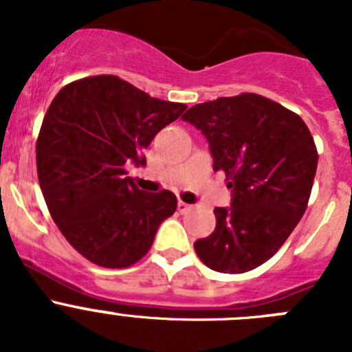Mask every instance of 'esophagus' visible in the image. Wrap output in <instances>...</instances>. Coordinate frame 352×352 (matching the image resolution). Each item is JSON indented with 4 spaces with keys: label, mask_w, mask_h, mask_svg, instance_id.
<instances>
[{
    "label": "esophagus",
    "mask_w": 352,
    "mask_h": 352,
    "mask_svg": "<svg viewBox=\"0 0 352 352\" xmlns=\"http://www.w3.org/2000/svg\"><path fill=\"white\" fill-rule=\"evenodd\" d=\"M192 210V206L190 204H186V203H183V201H179L178 203V211L179 213H188V211Z\"/></svg>",
    "instance_id": "1"
}]
</instances>
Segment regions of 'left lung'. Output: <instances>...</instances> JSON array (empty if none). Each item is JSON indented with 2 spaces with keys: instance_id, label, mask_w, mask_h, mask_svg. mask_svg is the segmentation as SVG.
<instances>
[{
  "instance_id": "8db88e82",
  "label": "left lung",
  "mask_w": 352,
  "mask_h": 352,
  "mask_svg": "<svg viewBox=\"0 0 352 352\" xmlns=\"http://www.w3.org/2000/svg\"><path fill=\"white\" fill-rule=\"evenodd\" d=\"M210 142L213 169L232 188L229 208H214L217 227L194 243L220 273H245L273 257L303 217L317 169L305 121L256 93L222 96L183 114Z\"/></svg>"
}]
</instances>
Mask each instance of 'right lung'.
Returning a JSON list of instances; mask_svg holds the SVG:
<instances>
[{"mask_svg": "<svg viewBox=\"0 0 352 352\" xmlns=\"http://www.w3.org/2000/svg\"><path fill=\"white\" fill-rule=\"evenodd\" d=\"M185 109L116 76L74 80L49 105L36 141L40 188L61 234L93 264H135L176 211L173 192L139 190L125 166L146 164L142 151Z\"/></svg>", "mask_w": 352, "mask_h": 352, "instance_id": "obj_1", "label": "right lung"}]
</instances>
